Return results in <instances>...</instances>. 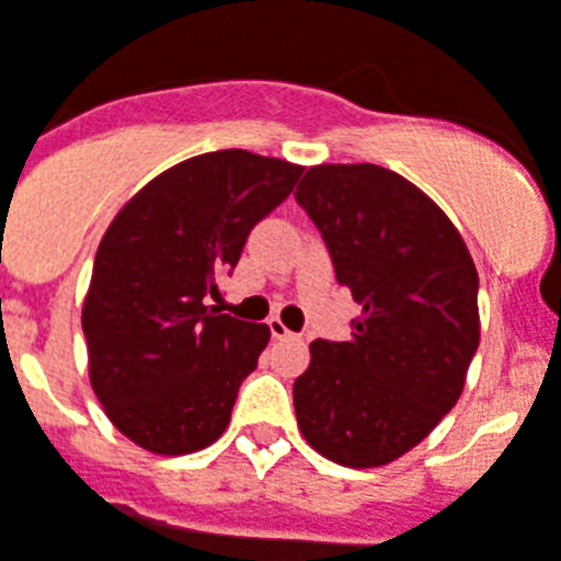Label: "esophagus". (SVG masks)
I'll use <instances>...</instances> for the list:
<instances>
[{"label":"esophagus","instance_id":"1","mask_svg":"<svg viewBox=\"0 0 561 561\" xmlns=\"http://www.w3.org/2000/svg\"><path fill=\"white\" fill-rule=\"evenodd\" d=\"M268 330H272V336H275V340H293V330L286 328L284 321L277 319H268Z\"/></svg>","mask_w":561,"mask_h":561}]
</instances>
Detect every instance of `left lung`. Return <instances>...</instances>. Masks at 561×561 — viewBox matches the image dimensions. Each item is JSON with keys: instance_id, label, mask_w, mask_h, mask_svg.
<instances>
[{"instance_id": "1", "label": "left lung", "mask_w": 561, "mask_h": 561, "mask_svg": "<svg viewBox=\"0 0 561 561\" xmlns=\"http://www.w3.org/2000/svg\"><path fill=\"white\" fill-rule=\"evenodd\" d=\"M295 198L363 307L293 386L304 438L348 468L394 462L462 394L480 345L474 260L433 198L375 163L310 167Z\"/></svg>"}]
</instances>
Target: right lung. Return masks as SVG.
Instances as JSON below:
<instances>
[{
  "label": "right lung",
  "instance_id": "right-lung-1",
  "mask_svg": "<svg viewBox=\"0 0 561 561\" xmlns=\"http://www.w3.org/2000/svg\"><path fill=\"white\" fill-rule=\"evenodd\" d=\"M301 172L245 149L207 151L149 181L104 231L81 310L90 386L142 450L181 457L228 427L272 333L207 301Z\"/></svg>",
  "mask_w": 561,
  "mask_h": 561
}]
</instances>
